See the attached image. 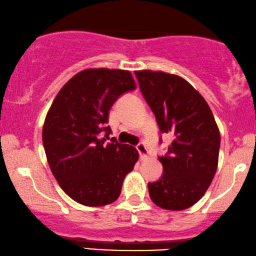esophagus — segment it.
<instances>
[{
    "mask_svg": "<svg viewBox=\"0 0 256 256\" xmlns=\"http://www.w3.org/2000/svg\"><path fill=\"white\" fill-rule=\"evenodd\" d=\"M136 150H138V152H139L141 158H145V157H147V154H148L147 147L145 146V144L144 142H140L139 145H136Z\"/></svg>",
    "mask_w": 256,
    "mask_h": 256,
    "instance_id": "34e87169",
    "label": "esophagus"
}]
</instances>
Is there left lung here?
Returning <instances> with one entry per match:
<instances>
[{"mask_svg": "<svg viewBox=\"0 0 256 256\" xmlns=\"http://www.w3.org/2000/svg\"><path fill=\"white\" fill-rule=\"evenodd\" d=\"M135 75L160 132L172 136L168 153L159 157L163 175L148 183L150 196L164 210L189 208L204 196L217 171V123L202 96L183 78L153 70Z\"/></svg>", "mask_w": 256, "mask_h": 256, "instance_id": "obj_1", "label": "left lung"}]
</instances>
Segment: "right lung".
Wrapping results in <instances>:
<instances>
[{"mask_svg":"<svg viewBox=\"0 0 256 256\" xmlns=\"http://www.w3.org/2000/svg\"><path fill=\"white\" fill-rule=\"evenodd\" d=\"M135 88L128 70L85 69L60 90L48 111L43 126L48 163L60 187L81 205L97 207L117 200L123 180L139 159L134 147L115 138L105 142L111 133L105 127L111 106Z\"/></svg>","mask_w":256,"mask_h":256,"instance_id":"1","label":"right lung"}]
</instances>
